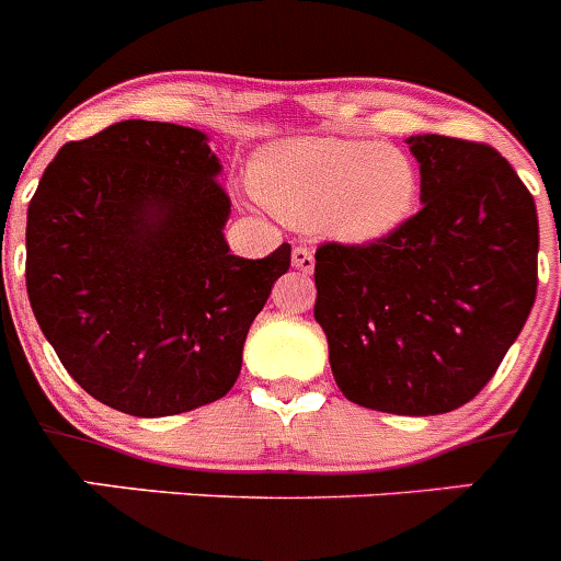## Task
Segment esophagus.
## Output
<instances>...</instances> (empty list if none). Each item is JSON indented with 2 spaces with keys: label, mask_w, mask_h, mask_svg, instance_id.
<instances>
[{
  "label": "esophagus",
  "mask_w": 561,
  "mask_h": 561,
  "mask_svg": "<svg viewBox=\"0 0 561 561\" xmlns=\"http://www.w3.org/2000/svg\"><path fill=\"white\" fill-rule=\"evenodd\" d=\"M291 264H295V270L300 272H311L314 270V252L304 244L295 247V250H291Z\"/></svg>",
  "instance_id": "34e87169"
}]
</instances>
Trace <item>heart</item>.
Instances as JSON below:
<instances>
[{"label":"heart","mask_w":561,"mask_h":561,"mask_svg":"<svg viewBox=\"0 0 561 561\" xmlns=\"http://www.w3.org/2000/svg\"><path fill=\"white\" fill-rule=\"evenodd\" d=\"M257 196L295 227L336 241H376L419 205V168L408 151L379 140H297L261 153Z\"/></svg>","instance_id":"heart-1"}]
</instances>
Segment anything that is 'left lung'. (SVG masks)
I'll return each instance as SVG.
<instances>
[{
  "instance_id": "left-lung-1",
  "label": "left lung",
  "mask_w": 561,
  "mask_h": 561,
  "mask_svg": "<svg viewBox=\"0 0 561 561\" xmlns=\"http://www.w3.org/2000/svg\"><path fill=\"white\" fill-rule=\"evenodd\" d=\"M421 207L365 244L314 252V320L342 396L393 415L463 408L497 374L537 297L534 196L492 146L408 137Z\"/></svg>"
}]
</instances>
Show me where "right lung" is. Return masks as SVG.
<instances>
[{
	"mask_svg": "<svg viewBox=\"0 0 561 561\" xmlns=\"http://www.w3.org/2000/svg\"><path fill=\"white\" fill-rule=\"evenodd\" d=\"M196 128L123 121L56 153L27 207V297L67 374L140 419L221 399L291 264L230 255V196Z\"/></svg>",
	"mask_w": 561,
	"mask_h": 561,
	"instance_id": "1",
	"label": "right lung"
}]
</instances>
